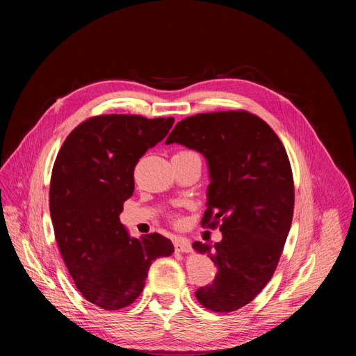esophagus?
Instances as JSON below:
<instances>
[{"label":"esophagus","mask_w":356,"mask_h":356,"mask_svg":"<svg viewBox=\"0 0 356 356\" xmlns=\"http://www.w3.org/2000/svg\"><path fill=\"white\" fill-rule=\"evenodd\" d=\"M174 246L177 252H190L191 251V243L184 238H175Z\"/></svg>","instance_id":"obj_1"}]
</instances>
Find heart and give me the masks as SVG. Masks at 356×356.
I'll list each match as a JSON object with an SVG mask.
<instances>
[{
  "label": "heart",
  "mask_w": 356,
  "mask_h": 356,
  "mask_svg": "<svg viewBox=\"0 0 356 356\" xmlns=\"http://www.w3.org/2000/svg\"><path fill=\"white\" fill-rule=\"evenodd\" d=\"M174 157H199L200 159V156L196 153V152H193V149H179V152H177L175 153V156ZM170 221L174 222V224H181V217L178 213H172L170 215Z\"/></svg>",
  "instance_id": "1"
}]
</instances>
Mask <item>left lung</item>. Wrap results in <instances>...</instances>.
Segmentation results:
<instances>
[{"mask_svg": "<svg viewBox=\"0 0 356 356\" xmlns=\"http://www.w3.org/2000/svg\"><path fill=\"white\" fill-rule=\"evenodd\" d=\"M182 144L208 160L211 184L202 225L220 227L213 246L195 242L217 266L211 285L196 291L212 312L238 310L270 281L294 213V179L286 149L263 118L245 110L181 120L166 144Z\"/></svg>", "mask_w": 356, "mask_h": 356, "instance_id": "left-lung-1", "label": "left lung"}]
</instances>
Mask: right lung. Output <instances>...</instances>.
<instances>
[{"instance_id":"1","label":"right lung","mask_w":356,"mask_h":356,"mask_svg":"<svg viewBox=\"0 0 356 356\" xmlns=\"http://www.w3.org/2000/svg\"><path fill=\"white\" fill-rule=\"evenodd\" d=\"M172 124L174 117L95 115L74 129L56 156L49 193L55 238L75 286L101 309L132 305L149 266L174 252L165 236L131 238L120 222L136 163Z\"/></svg>"}]
</instances>
